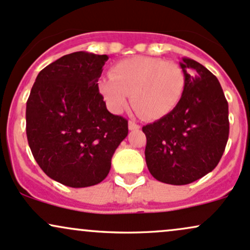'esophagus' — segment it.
Masks as SVG:
<instances>
[{
  "label": "esophagus",
  "instance_id": "esophagus-1",
  "mask_svg": "<svg viewBox=\"0 0 250 250\" xmlns=\"http://www.w3.org/2000/svg\"><path fill=\"white\" fill-rule=\"evenodd\" d=\"M128 127H129V130H139L140 129V125H137V123H135L134 121H129Z\"/></svg>",
  "mask_w": 250,
  "mask_h": 250
}]
</instances>
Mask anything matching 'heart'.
Wrapping results in <instances>:
<instances>
[{"instance_id": "heart-1", "label": "heart", "mask_w": 250, "mask_h": 250, "mask_svg": "<svg viewBox=\"0 0 250 250\" xmlns=\"http://www.w3.org/2000/svg\"><path fill=\"white\" fill-rule=\"evenodd\" d=\"M109 76L99 82L108 108L115 114L122 113L130 96L135 111L147 120L170 114L187 87V74L179 63L156 57H129L117 62Z\"/></svg>"}]
</instances>
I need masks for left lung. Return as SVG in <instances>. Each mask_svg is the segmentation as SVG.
Masks as SVG:
<instances>
[{"mask_svg":"<svg viewBox=\"0 0 250 250\" xmlns=\"http://www.w3.org/2000/svg\"><path fill=\"white\" fill-rule=\"evenodd\" d=\"M180 65L187 74V87L179 105L142 128L149 171L157 181L174 186L210 173L229 136L228 102L219 80L191 59H183Z\"/></svg>","mask_w":250,"mask_h":250,"instance_id":"left-lung-1","label":"left lung"}]
</instances>
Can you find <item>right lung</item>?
<instances>
[{"label": "right lung", "instance_id": "1", "mask_svg": "<svg viewBox=\"0 0 250 250\" xmlns=\"http://www.w3.org/2000/svg\"><path fill=\"white\" fill-rule=\"evenodd\" d=\"M107 55L76 51L40 71L25 109L34 159L50 179L73 188L107 177L128 121L109 113L99 91Z\"/></svg>", "mask_w": 250, "mask_h": 250}]
</instances>
